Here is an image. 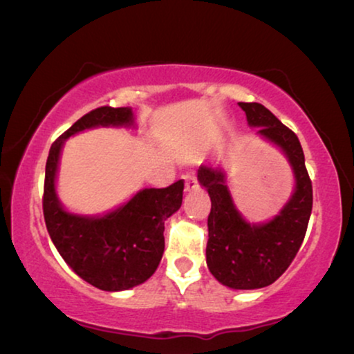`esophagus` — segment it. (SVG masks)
<instances>
[{
  "instance_id": "1",
  "label": "esophagus",
  "mask_w": 354,
  "mask_h": 354,
  "mask_svg": "<svg viewBox=\"0 0 354 354\" xmlns=\"http://www.w3.org/2000/svg\"><path fill=\"white\" fill-rule=\"evenodd\" d=\"M198 188V180H196V176H194V174H188V176H185V192H194Z\"/></svg>"
}]
</instances>
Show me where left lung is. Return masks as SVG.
Masks as SVG:
<instances>
[{"label":"left lung","mask_w":354,"mask_h":354,"mask_svg":"<svg viewBox=\"0 0 354 354\" xmlns=\"http://www.w3.org/2000/svg\"><path fill=\"white\" fill-rule=\"evenodd\" d=\"M252 127L286 154L296 177V190L278 216L265 224L247 223L229 195L221 169L201 166L198 180L211 198L206 263L211 274L234 289L265 288L286 272L304 241L312 211V182L296 133L267 107L239 102Z\"/></svg>","instance_id":"obj_1"}]
</instances>
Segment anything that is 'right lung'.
<instances>
[{
  "label": "right lung",
  "instance_id": "obj_1",
  "mask_svg": "<svg viewBox=\"0 0 354 354\" xmlns=\"http://www.w3.org/2000/svg\"><path fill=\"white\" fill-rule=\"evenodd\" d=\"M133 125L130 107L91 110L53 141L44 183V218L55 247L70 267L93 286L123 291L145 283L164 252V221L182 205L183 180L166 188H145L127 205L100 218L76 216L55 194L59 151L66 138L93 127Z\"/></svg>",
  "mask_w": 354,
  "mask_h": 354
}]
</instances>
